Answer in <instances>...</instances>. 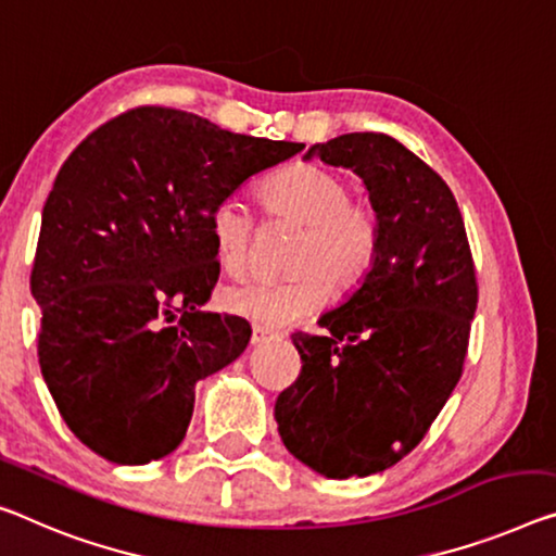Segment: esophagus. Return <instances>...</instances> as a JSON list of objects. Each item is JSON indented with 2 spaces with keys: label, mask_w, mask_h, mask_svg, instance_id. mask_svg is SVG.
Here are the masks:
<instances>
[{
  "label": "esophagus",
  "mask_w": 556,
  "mask_h": 556,
  "mask_svg": "<svg viewBox=\"0 0 556 556\" xmlns=\"http://www.w3.org/2000/svg\"><path fill=\"white\" fill-rule=\"evenodd\" d=\"M268 340H273V336H270L268 330L253 328V336H251V343H253V345H263V343H268Z\"/></svg>",
  "instance_id": "obj_1"
}]
</instances>
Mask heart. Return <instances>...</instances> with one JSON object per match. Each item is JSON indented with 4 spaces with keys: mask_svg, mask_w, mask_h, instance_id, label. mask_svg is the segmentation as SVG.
Segmentation results:
<instances>
[{
    "mask_svg": "<svg viewBox=\"0 0 556 556\" xmlns=\"http://www.w3.org/2000/svg\"><path fill=\"white\" fill-rule=\"evenodd\" d=\"M350 181L338 170L298 164L273 176L261 189L268 213L303 226L288 280H251L230 286L220 305L230 315L263 330H280L318 313L330 288L348 293L370 273L380 251V220L367 203L350 199ZM253 216L238 201L218 203L211 213V238L216 258L228 276L249 266Z\"/></svg>",
    "mask_w": 556,
    "mask_h": 556,
    "instance_id": "1",
    "label": "heart"
}]
</instances>
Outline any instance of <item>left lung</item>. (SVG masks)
I'll list each match as a JSON object with an SVG mask.
<instances>
[{
  "instance_id": "left-lung-1",
  "label": "left lung",
  "mask_w": 556,
  "mask_h": 556,
  "mask_svg": "<svg viewBox=\"0 0 556 556\" xmlns=\"http://www.w3.org/2000/svg\"><path fill=\"white\" fill-rule=\"evenodd\" d=\"M363 178L380 220L365 280L295 332L303 367L276 400L290 455L330 480L403 459L455 390L477 307L475 263L450 186L386 134H343L307 149Z\"/></svg>"
}]
</instances>
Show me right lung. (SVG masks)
Listing matches in <instances>:
<instances>
[{
    "mask_svg": "<svg viewBox=\"0 0 556 556\" xmlns=\"http://www.w3.org/2000/svg\"><path fill=\"white\" fill-rule=\"evenodd\" d=\"M301 151L141 106L64 161L31 268L39 365L64 422L97 455L147 465L174 452L195 382L249 345V323L201 311L220 273L211 213Z\"/></svg>",
    "mask_w": 556,
    "mask_h": 556,
    "instance_id": "right-lung-1",
    "label": "right lung"
}]
</instances>
